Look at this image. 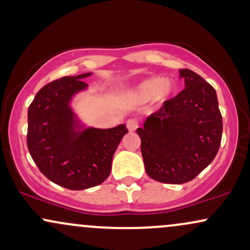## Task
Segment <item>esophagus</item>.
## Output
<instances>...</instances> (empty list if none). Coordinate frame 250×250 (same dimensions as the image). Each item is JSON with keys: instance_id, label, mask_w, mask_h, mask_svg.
I'll return each instance as SVG.
<instances>
[{"instance_id": "34e87169", "label": "esophagus", "mask_w": 250, "mask_h": 250, "mask_svg": "<svg viewBox=\"0 0 250 250\" xmlns=\"http://www.w3.org/2000/svg\"><path fill=\"white\" fill-rule=\"evenodd\" d=\"M139 127V121L136 119H129L127 121V128L129 131H135Z\"/></svg>"}]
</instances>
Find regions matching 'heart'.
<instances>
[{"instance_id":"1","label":"heart","mask_w":250,"mask_h":250,"mask_svg":"<svg viewBox=\"0 0 250 250\" xmlns=\"http://www.w3.org/2000/svg\"><path fill=\"white\" fill-rule=\"evenodd\" d=\"M174 85L170 81H163L160 77H154L145 81L140 85L139 91L143 96H156L157 99L163 100L173 93Z\"/></svg>"}]
</instances>
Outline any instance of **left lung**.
Segmentation results:
<instances>
[{"instance_id": "obj_1", "label": "left lung", "mask_w": 250, "mask_h": 250, "mask_svg": "<svg viewBox=\"0 0 250 250\" xmlns=\"http://www.w3.org/2000/svg\"><path fill=\"white\" fill-rule=\"evenodd\" d=\"M179 71L186 88L136 130L146 173L171 185L189 182L210 165L223 128L215 89L193 70Z\"/></svg>"}]
</instances>
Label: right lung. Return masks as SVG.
Listing matches in <instances>:
<instances>
[{
  "label": "right lung",
  "mask_w": 250,
  "mask_h": 250,
  "mask_svg": "<svg viewBox=\"0 0 250 250\" xmlns=\"http://www.w3.org/2000/svg\"><path fill=\"white\" fill-rule=\"evenodd\" d=\"M91 73L64 76L40 89L28 109L27 145L37 168L51 182L71 190L95 187L109 176L117 146L128 133L125 125L76 130L69 103L87 88Z\"/></svg>",
  "instance_id": "add662e5"
}]
</instances>
